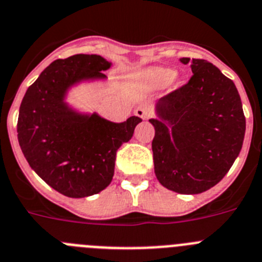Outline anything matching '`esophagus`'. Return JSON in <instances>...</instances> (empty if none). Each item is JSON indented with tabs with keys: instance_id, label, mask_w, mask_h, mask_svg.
Segmentation results:
<instances>
[{
	"instance_id": "1",
	"label": "esophagus",
	"mask_w": 262,
	"mask_h": 262,
	"mask_svg": "<svg viewBox=\"0 0 262 262\" xmlns=\"http://www.w3.org/2000/svg\"><path fill=\"white\" fill-rule=\"evenodd\" d=\"M134 114H136L138 117H141L142 120H146L150 117V115H151V111H150V108H148L146 104H141L136 108Z\"/></svg>"
}]
</instances>
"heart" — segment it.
Wrapping results in <instances>:
<instances>
[{"instance_id": "obj_1", "label": "heart", "mask_w": 262, "mask_h": 262, "mask_svg": "<svg viewBox=\"0 0 262 262\" xmlns=\"http://www.w3.org/2000/svg\"><path fill=\"white\" fill-rule=\"evenodd\" d=\"M173 75V72L171 69H166V68H147L142 72L141 77L145 82L152 84V86H159L163 84L164 82L169 81Z\"/></svg>"}]
</instances>
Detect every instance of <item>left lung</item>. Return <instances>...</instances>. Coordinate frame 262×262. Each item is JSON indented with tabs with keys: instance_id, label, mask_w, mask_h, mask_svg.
<instances>
[{
	"instance_id": "left-lung-1",
	"label": "left lung",
	"mask_w": 262,
	"mask_h": 262,
	"mask_svg": "<svg viewBox=\"0 0 262 262\" xmlns=\"http://www.w3.org/2000/svg\"><path fill=\"white\" fill-rule=\"evenodd\" d=\"M190 62L187 84L160 98L150 119L154 169L159 183L181 194L213 188L234 164L246 134V117L235 83L201 58Z\"/></svg>"
}]
</instances>
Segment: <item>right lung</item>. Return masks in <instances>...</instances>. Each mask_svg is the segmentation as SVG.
Returning <instances> with one entry per match:
<instances>
[{
	"instance_id": "obj_1",
	"label": "right lung",
	"mask_w": 262,
	"mask_h": 262,
	"mask_svg": "<svg viewBox=\"0 0 262 262\" xmlns=\"http://www.w3.org/2000/svg\"><path fill=\"white\" fill-rule=\"evenodd\" d=\"M111 62L98 55L58 58L28 87L20 103L18 141L28 164L61 194L82 199L110 185L116 152L142 119L112 122L82 115L65 102L73 84L104 79Z\"/></svg>"
}]
</instances>
